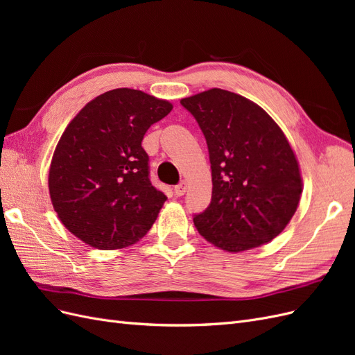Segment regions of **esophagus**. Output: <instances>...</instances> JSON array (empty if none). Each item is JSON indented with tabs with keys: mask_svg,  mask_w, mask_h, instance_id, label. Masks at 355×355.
Returning <instances> with one entry per match:
<instances>
[{
	"mask_svg": "<svg viewBox=\"0 0 355 355\" xmlns=\"http://www.w3.org/2000/svg\"><path fill=\"white\" fill-rule=\"evenodd\" d=\"M187 189H188V185H187V182H180V184H178L176 187H175V194L178 196V197H182L187 192Z\"/></svg>",
	"mask_w": 355,
	"mask_h": 355,
	"instance_id": "obj_1",
	"label": "esophagus"
}]
</instances>
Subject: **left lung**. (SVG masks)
Instances as JSON below:
<instances>
[{
	"mask_svg": "<svg viewBox=\"0 0 355 355\" xmlns=\"http://www.w3.org/2000/svg\"><path fill=\"white\" fill-rule=\"evenodd\" d=\"M206 137L211 201L194 216L198 232L227 252L270 243L293 218L302 178L282 128L259 105L222 89L180 101Z\"/></svg>",
	"mask_w": 355,
	"mask_h": 355,
	"instance_id": "left-lung-1",
	"label": "left lung"
}]
</instances>
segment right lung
<instances>
[{
  "mask_svg": "<svg viewBox=\"0 0 355 355\" xmlns=\"http://www.w3.org/2000/svg\"><path fill=\"white\" fill-rule=\"evenodd\" d=\"M173 105L133 89H115L73 116L53 154L49 191L67 230L99 250L145 237L167 197L149 180L142 148L148 128Z\"/></svg>",
  "mask_w": 355,
  "mask_h": 355,
  "instance_id": "add662e5",
  "label": "right lung"
}]
</instances>
